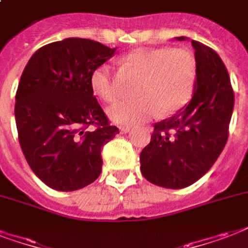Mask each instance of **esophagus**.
Returning <instances> with one entry per match:
<instances>
[{"instance_id": "1", "label": "esophagus", "mask_w": 248, "mask_h": 248, "mask_svg": "<svg viewBox=\"0 0 248 248\" xmlns=\"http://www.w3.org/2000/svg\"><path fill=\"white\" fill-rule=\"evenodd\" d=\"M132 128L131 126H120V132L122 133H128V132H131Z\"/></svg>"}]
</instances>
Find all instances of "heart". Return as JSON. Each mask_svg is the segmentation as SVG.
I'll list each match as a JSON object with an SVG mask.
<instances>
[{"label":"heart","instance_id":"b5f03b06","mask_svg":"<svg viewBox=\"0 0 248 248\" xmlns=\"http://www.w3.org/2000/svg\"><path fill=\"white\" fill-rule=\"evenodd\" d=\"M124 64L142 77L137 82L135 99H122L107 109L112 122L136 125L157 115L169 116L192 99L197 81L195 55L183 46H142L129 52ZM93 91L104 102L119 96L116 77L109 64L96 66L90 77Z\"/></svg>","mask_w":248,"mask_h":248}]
</instances>
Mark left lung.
<instances>
[{
    "mask_svg": "<svg viewBox=\"0 0 248 248\" xmlns=\"http://www.w3.org/2000/svg\"><path fill=\"white\" fill-rule=\"evenodd\" d=\"M191 44L197 64L192 99L154 124L150 144L140 154L145 179L172 189L191 186L213 166L228 141L234 108L230 77L218 53L196 40Z\"/></svg>",
    "mask_w": 248,
    "mask_h": 248,
    "instance_id": "1",
    "label": "left lung"
}]
</instances>
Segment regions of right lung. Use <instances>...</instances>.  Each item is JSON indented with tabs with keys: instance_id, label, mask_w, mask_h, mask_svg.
<instances>
[{
	"instance_id": "1",
	"label": "right lung",
	"mask_w": 248,
	"mask_h": 248,
	"mask_svg": "<svg viewBox=\"0 0 248 248\" xmlns=\"http://www.w3.org/2000/svg\"><path fill=\"white\" fill-rule=\"evenodd\" d=\"M113 53L95 40L68 38L39 48L22 73L14 109L18 140L31 170L56 191L96 180L103 146L119 133L90 85L93 70Z\"/></svg>"
}]
</instances>
